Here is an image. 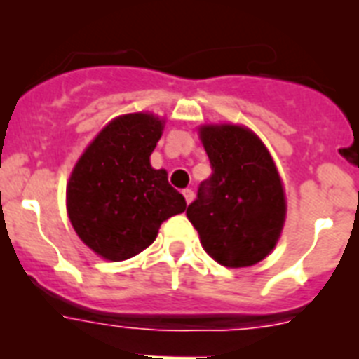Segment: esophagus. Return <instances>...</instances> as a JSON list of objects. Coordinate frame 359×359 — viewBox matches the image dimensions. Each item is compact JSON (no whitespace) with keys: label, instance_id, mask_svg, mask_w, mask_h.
Listing matches in <instances>:
<instances>
[{"label":"esophagus","instance_id":"esophagus-1","mask_svg":"<svg viewBox=\"0 0 359 359\" xmlns=\"http://www.w3.org/2000/svg\"><path fill=\"white\" fill-rule=\"evenodd\" d=\"M183 196H185L187 203H190V201H192V199H194V190H192V189H185V190H183Z\"/></svg>","mask_w":359,"mask_h":359}]
</instances>
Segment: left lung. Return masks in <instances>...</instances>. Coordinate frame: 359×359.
I'll use <instances>...</instances> for the list:
<instances>
[{"label":"left lung","mask_w":359,"mask_h":359,"mask_svg":"<svg viewBox=\"0 0 359 359\" xmlns=\"http://www.w3.org/2000/svg\"><path fill=\"white\" fill-rule=\"evenodd\" d=\"M201 142L212 174L201 182L187 217L219 264L246 268L277 244L286 199L268 149L239 126H207Z\"/></svg>","instance_id":"8db88e82"}]
</instances>
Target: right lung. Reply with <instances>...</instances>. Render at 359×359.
I'll return each mask as SVG.
<instances>
[{
  "label": "right lung",
  "instance_id": "obj_1",
  "mask_svg": "<svg viewBox=\"0 0 359 359\" xmlns=\"http://www.w3.org/2000/svg\"><path fill=\"white\" fill-rule=\"evenodd\" d=\"M161 129V120L147 113L118 116L86 149L69 177V221L107 261L144 252L163 221L185 212V198L149 161Z\"/></svg>",
  "mask_w": 359,
  "mask_h": 359
}]
</instances>
